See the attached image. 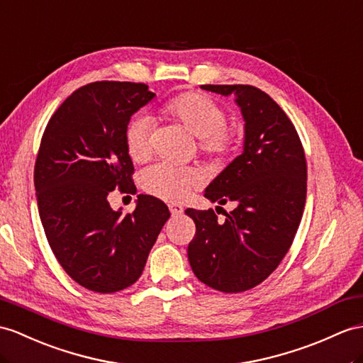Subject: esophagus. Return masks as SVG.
I'll return each mask as SVG.
<instances>
[{
    "mask_svg": "<svg viewBox=\"0 0 363 363\" xmlns=\"http://www.w3.org/2000/svg\"><path fill=\"white\" fill-rule=\"evenodd\" d=\"M169 211H171L172 216H182L183 214V206L172 203V205H169Z\"/></svg>",
    "mask_w": 363,
    "mask_h": 363,
    "instance_id": "1",
    "label": "esophagus"
}]
</instances>
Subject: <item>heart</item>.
Returning <instances> with one entry per match:
<instances>
[{
  "mask_svg": "<svg viewBox=\"0 0 363 363\" xmlns=\"http://www.w3.org/2000/svg\"><path fill=\"white\" fill-rule=\"evenodd\" d=\"M162 115L180 123L197 137L200 151L216 160H226L238 147L235 128L226 125L228 112L222 104L200 92H184L162 106ZM126 152L132 162L143 163L151 155V121L145 117L132 120L125 130ZM201 183L194 167H179L167 163L145 171L141 186L151 196L166 201H180L192 188Z\"/></svg>",
  "mask_w": 363,
  "mask_h": 363,
  "instance_id": "1",
  "label": "heart"
}]
</instances>
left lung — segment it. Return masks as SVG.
<instances>
[{"instance_id":"8db88e82","label":"left lung","mask_w":363,"mask_h":363,"mask_svg":"<svg viewBox=\"0 0 363 363\" xmlns=\"http://www.w3.org/2000/svg\"><path fill=\"white\" fill-rule=\"evenodd\" d=\"M201 89L235 95L245 118V146L205 191L211 201L235 205L223 222L214 209L184 211L196 223L188 259L205 285L243 293L268 279L293 245L306 200L305 151L288 115L259 87L203 84Z\"/></svg>"}]
</instances>
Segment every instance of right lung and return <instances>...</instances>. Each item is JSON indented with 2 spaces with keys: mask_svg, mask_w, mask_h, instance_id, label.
I'll return each instance as SVG.
<instances>
[{
  "mask_svg": "<svg viewBox=\"0 0 363 363\" xmlns=\"http://www.w3.org/2000/svg\"><path fill=\"white\" fill-rule=\"evenodd\" d=\"M154 96L145 83H89L67 96L43 132L33 182L44 233L67 276L95 293L135 284L171 217L152 196H138L125 216L108 200L113 189L137 191L125 130Z\"/></svg>",
  "mask_w": 363,
  "mask_h": 363,
  "instance_id": "add662e5",
  "label": "right lung"
}]
</instances>
